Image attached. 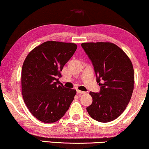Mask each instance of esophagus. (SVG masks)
<instances>
[{"mask_svg":"<svg viewBox=\"0 0 149 149\" xmlns=\"http://www.w3.org/2000/svg\"><path fill=\"white\" fill-rule=\"evenodd\" d=\"M77 93H78V94H79V95L84 94V93H85V92H84V91H82L79 90V89H77Z\"/></svg>","mask_w":149,"mask_h":149,"instance_id":"obj_1","label":"esophagus"}]
</instances>
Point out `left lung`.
I'll use <instances>...</instances> for the list:
<instances>
[{"label": "left lung", "mask_w": 149, "mask_h": 149, "mask_svg": "<svg viewBox=\"0 0 149 149\" xmlns=\"http://www.w3.org/2000/svg\"><path fill=\"white\" fill-rule=\"evenodd\" d=\"M92 63L99 92H89L93 102L87 107L91 118L97 121H112L125 111L134 90V68L125 52L111 42L81 44Z\"/></svg>", "instance_id": "left-lung-1"}]
</instances>
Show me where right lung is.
<instances>
[{"label":"right lung","instance_id":"obj_1","mask_svg":"<svg viewBox=\"0 0 149 149\" xmlns=\"http://www.w3.org/2000/svg\"><path fill=\"white\" fill-rule=\"evenodd\" d=\"M76 44L47 41L32 50L22 70V92L32 115L43 123H54L65 115L75 89L60 82V72L74 54Z\"/></svg>","mask_w":149,"mask_h":149}]
</instances>
